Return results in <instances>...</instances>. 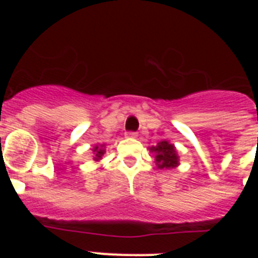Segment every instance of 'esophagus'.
<instances>
[{"label":"esophagus","mask_w":258,"mask_h":258,"mask_svg":"<svg viewBox=\"0 0 258 258\" xmlns=\"http://www.w3.org/2000/svg\"><path fill=\"white\" fill-rule=\"evenodd\" d=\"M126 137H131V138H137V137H138V134H137L136 132H127Z\"/></svg>","instance_id":"1"}]
</instances>
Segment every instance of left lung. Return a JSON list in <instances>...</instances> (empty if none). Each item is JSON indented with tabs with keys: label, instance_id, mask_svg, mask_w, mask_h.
<instances>
[{
	"label": "left lung",
	"instance_id": "1",
	"mask_svg": "<svg viewBox=\"0 0 258 258\" xmlns=\"http://www.w3.org/2000/svg\"><path fill=\"white\" fill-rule=\"evenodd\" d=\"M151 151L155 154V160H156L157 168L160 169H170L178 165V155L175 152L174 146L169 142L163 141L156 147H152Z\"/></svg>",
	"mask_w": 258,
	"mask_h": 258
}]
</instances>
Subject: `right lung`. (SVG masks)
<instances>
[{
    "label": "right lung",
    "instance_id": "right-lung-1",
    "mask_svg": "<svg viewBox=\"0 0 258 258\" xmlns=\"http://www.w3.org/2000/svg\"><path fill=\"white\" fill-rule=\"evenodd\" d=\"M93 151H94V160H99V159H102V156H103L104 155V149H103V146H101V147H98V146H95L94 147V150H93Z\"/></svg>",
    "mask_w": 258,
    "mask_h": 258
}]
</instances>
